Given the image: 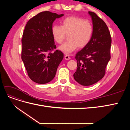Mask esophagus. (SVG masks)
Wrapping results in <instances>:
<instances>
[{"mask_svg":"<svg viewBox=\"0 0 130 130\" xmlns=\"http://www.w3.org/2000/svg\"><path fill=\"white\" fill-rule=\"evenodd\" d=\"M64 58L66 60H69L70 59V57H69V55H66L64 56Z\"/></svg>","mask_w":130,"mask_h":130,"instance_id":"34e87169","label":"esophagus"}]
</instances>
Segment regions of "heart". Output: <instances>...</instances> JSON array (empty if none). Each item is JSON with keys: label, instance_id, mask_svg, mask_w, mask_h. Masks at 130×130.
<instances>
[{"label": "heart", "instance_id": "b5f03b06", "mask_svg": "<svg viewBox=\"0 0 130 130\" xmlns=\"http://www.w3.org/2000/svg\"><path fill=\"white\" fill-rule=\"evenodd\" d=\"M93 26L88 21L77 17H68L61 22V25H54L52 34L54 40L61 44L68 36L67 42L62 45L59 49L66 54H70L76 48H83L91 40Z\"/></svg>", "mask_w": 130, "mask_h": 130}]
</instances>
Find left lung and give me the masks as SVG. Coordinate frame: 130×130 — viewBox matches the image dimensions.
<instances>
[{
    "instance_id": "obj_1",
    "label": "left lung",
    "mask_w": 130,
    "mask_h": 130,
    "mask_svg": "<svg viewBox=\"0 0 130 130\" xmlns=\"http://www.w3.org/2000/svg\"><path fill=\"white\" fill-rule=\"evenodd\" d=\"M93 34L88 44L76 54L77 69L73 75L75 80L83 86H90L101 80L111 58L112 39L107 25L93 12Z\"/></svg>"
}]
</instances>
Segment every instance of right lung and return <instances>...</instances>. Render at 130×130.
<instances>
[{"label":"right lung","mask_w":130,"mask_h":130,"mask_svg":"<svg viewBox=\"0 0 130 130\" xmlns=\"http://www.w3.org/2000/svg\"><path fill=\"white\" fill-rule=\"evenodd\" d=\"M63 14L49 11L39 13L27 22L22 39V60L29 77L39 84L54 78L63 54L56 50L52 36L53 23Z\"/></svg>","instance_id":"right-lung-1"}]
</instances>
